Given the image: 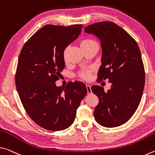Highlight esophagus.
<instances>
[{
    "mask_svg": "<svg viewBox=\"0 0 155 155\" xmlns=\"http://www.w3.org/2000/svg\"><path fill=\"white\" fill-rule=\"evenodd\" d=\"M87 90L88 94H91V93H92V91H91V88L90 85H87Z\"/></svg>",
    "mask_w": 155,
    "mask_h": 155,
    "instance_id": "obj_1",
    "label": "esophagus"
}]
</instances>
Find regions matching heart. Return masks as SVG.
Masks as SVG:
<instances>
[{"label": "heart", "instance_id": "1", "mask_svg": "<svg viewBox=\"0 0 155 155\" xmlns=\"http://www.w3.org/2000/svg\"><path fill=\"white\" fill-rule=\"evenodd\" d=\"M94 45H97V42H96L94 40L90 38H84L80 41V46L82 47V49L84 50L88 49V48L91 47V46ZM62 58L63 60L65 62H67V49L66 48L64 50H63L62 52ZM91 69H86L82 71L79 73V77L82 78L83 80H88L91 77Z\"/></svg>", "mask_w": 155, "mask_h": 155}]
</instances>
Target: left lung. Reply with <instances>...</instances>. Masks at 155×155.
<instances>
[{"label":"left lung","instance_id":"obj_1","mask_svg":"<svg viewBox=\"0 0 155 155\" xmlns=\"http://www.w3.org/2000/svg\"><path fill=\"white\" fill-rule=\"evenodd\" d=\"M101 40V65L97 82L108 79L111 88L91 87L99 98L93 114L101 126L113 128L130 120L137 109L145 84V70L137 43L125 30L110 21H101L84 27Z\"/></svg>","mask_w":155,"mask_h":155}]
</instances>
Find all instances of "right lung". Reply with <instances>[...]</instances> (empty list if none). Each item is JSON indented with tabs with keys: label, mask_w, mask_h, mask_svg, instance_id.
Segmentation results:
<instances>
[{
	"label": "right lung",
	"mask_w": 155,
	"mask_h": 155,
	"mask_svg": "<svg viewBox=\"0 0 155 155\" xmlns=\"http://www.w3.org/2000/svg\"><path fill=\"white\" fill-rule=\"evenodd\" d=\"M82 25H47L25 43L20 53L15 83L22 106L35 124L60 131L71 125L81 101L87 93L84 84L68 82L58 87L64 68L63 50L77 38Z\"/></svg>",
	"instance_id": "right-lung-1"
}]
</instances>
